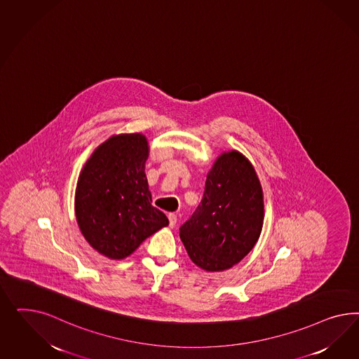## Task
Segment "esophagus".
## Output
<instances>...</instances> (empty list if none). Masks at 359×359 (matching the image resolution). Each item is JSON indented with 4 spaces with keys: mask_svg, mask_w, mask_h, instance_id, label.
I'll return each mask as SVG.
<instances>
[{
    "mask_svg": "<svg viewBox=\"0 0 359 359\" xmlns=\"http://www.w3.org/2000/svg\"><path fill=\"white\" fill-rule=\"evenodd\" d=\"M168 219H170V226L174 228L175 225H176V222H177V216H176L175 213H170V215H168Z\"/></svg>",
    "mask_w": 359,
    "mask_h": 359,
    "instance_id": "obj_1",
    "label": "esophagus"
}]
</instances>
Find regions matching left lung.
I'll list each match as a JSON object with an SVG mask.
<instances>
[{"mask_svg":"<svg viewBox=\"0 0 359 359\" xmlns=\"http://www.w3.org/2000/svg\"><path fill=\"white\" fill-rule=\"evenodd\" d=\"M263 196L250 162L237 151L222 154L208 174L203 200L180 226L192 262L224 271L246 257L259 238Z\"/></svg>","mask_w":359,"mask_h":359,"instance_id":"1","label":"left lung"}]
</instances>
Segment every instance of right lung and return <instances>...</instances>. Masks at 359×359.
<instances>
[{
  "label": "right lung",
  "mask_w": 359,
  "mask_h": 359,
  "mask_svg": "<svg viewBox=\"0 0 359 359\" xmlns=\"http://www.w3.org/2000/svg\"><path fill=\"white\" fill-rule=\"evenodd\" d=\"M149 146L142 134L109 138L84 165L77 182L76 219L89 245L110 259H123L168 225L151 205L144 174Z\"/></svg>",
  "instance_id": "obj_1"
}]
</instances>
